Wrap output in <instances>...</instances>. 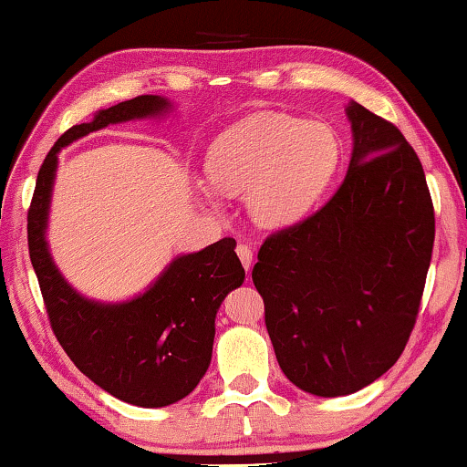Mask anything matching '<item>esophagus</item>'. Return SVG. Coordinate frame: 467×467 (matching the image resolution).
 Returning <instances> with one entry per match:
<instances>
[{
	"label": "esophagus",
	"instance_id": "1",
	"mask_svg": "<svg viewBox=\"0 0 467 467\" xmlns=\"http://www.w3.org/2000/svg\"><path fill=\"white\" fill-rule=\"evenodd\" d=\"M235 253H238V256H240V261H242V265H244V269H250V265H253V248L248 246V244H244V242H240L238 246H235Z\"/></svg>",
	"mask_w": 467,
	"mask_h": 467
}]
</instances>
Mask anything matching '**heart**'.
Masks as SVG:
<instances>
[{"label": "heart", "mask_w": 467, "mask_h": 467, "mask_svg": "<svg viewBox=\"0 0 467 467\" xmlns=\"http://www.w3.org/2000/svg\"><path fill=\"white\" fill-rule=\"evenodd\" d=\"M340 164L334 129L288 112H256L225 129L206 152L211 188L246 193L256 223H296L324 196Z\"/></svg>", "instance_id": "obj_1"}]
</instances>
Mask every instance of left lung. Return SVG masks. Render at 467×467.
<instances>
[{"instance_id":"obj_1","label":"left lung","mask_w":467,"mask_h":467,"mask_svg":"<svg viewBox=\"0 0 467 467\" xmlns=\"http://www.w3.org/2000/svg\"><path fill=\"white\" fill-rule=\"evenodd\" d=\"M353 159L319 211L267 235L253 282L285 378L342 397L386 374L407 347L434 246L424 167L399 127L348 106Z\"/></svg>"}]
</instances>
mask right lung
Wrapping results in <instances>:
<instances>
[{
    "instance_id": "right-lung-1",
    "label": "right lung",
    "mask_w": 467,
    "mask_h": 467,
    "mask_svg": "<svg viewBox=\"0 0 467 467\" xmlns=\"http://www.w3.org/2000/svg\"><path fill=\"white\" fill-rule=\"evenodd\" d=\"M167 106L164 98L138 96L64 131L41 164L26 214L28 256L54 336L91 382L138 407L177 403L209 369L214 315L227 292L244 282L235 240L223 238L175 258L159 282L131 303L99 305L64 282L43 232L58 150L110 123L150 117Z\"/></svg>"
}]
</instances>
